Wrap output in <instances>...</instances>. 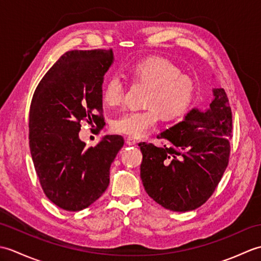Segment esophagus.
<instances>
[{"label":"esophagus","instance_id":"esophagus-1","mask_svg":"<svg viewBox=\"0 0 261 261\" xmlns=\"http://www.w3.org/2000/svg\"><path fill=\"white\" fill-rule=\"evenodd\" d=\"M125 142H126V145H129V146H135L137 143V141L134 139V138H126Z\"/></svg>","mask_w":261,"mask_h":261}]
</instances>
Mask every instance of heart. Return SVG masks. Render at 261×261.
Returning <instances> with one entry per match:
<instances>
[{
    "label": "heart",
    "mask_w": 261,
    "mask_h": 261,
    "mask_svg": "<svg viewBox=\"0 0 261 261\" xmlns=\"http://www.w3.org/2000/svg\"><path fill=\"white\" fill-rule=\"evenodd\" d=\"M132 80L149 86L146 110H132L113 120L112 129L129 138L143 137L157 125L162 114L165 120L177 119L191 108L197 93V84L191 76L169 60L149 57L137 60L129 67ZM126 84L119 74L111 75L102 87V99L108 107L123 102Z\"/></svg>",
    "instance_id": "heart-1"
}]
</instances>
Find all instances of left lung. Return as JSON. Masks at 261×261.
<instances>
[{
	"label": "left lung",
	"instance_id": "1",
	"mask_svg": "<svg viewBox=\"0 0 261 261\" xmlns=\"http://www.w3.org/2000/svg\"><path fill=\"white\" fill-rule=\"evenodd\" d=\"M206 112L193 109L158 135L168 145L140 142V177L154 202L175 212L201 206L212 196L228 167L232 112L223 88H214Z\"/></svg>",
	"mask_w": 261,
	"mask_h": 261
}]
</instances>
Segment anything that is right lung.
<instances>
[{
	"instance_id": "1",
	"label": "right lung",
	"mask_w": 261,
	"mask_h": 261,
	"mask_svg": "<svg viewBox=\"0 0 261 261\" xmlns=\"http://www.w3.org/2000/svg\"><path fill=\"white\" fill-rule=\"evenodd\" d=\"M112 49L65 53L39 83L29 113V146L43 193L58 207L76 212L101 197L110 167L124 140L105 136L95 147L80 139L81 123L103 127L102 84Z\"/></svg>"
}]
</instances>
